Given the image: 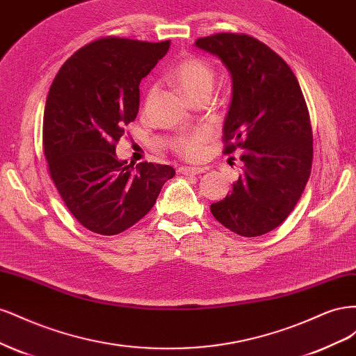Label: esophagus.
<instances>
[{
	"label": "esophagus",
	"instance_id": "34e87169",
	"mask_svg": "<svg viewBox=\"0 0 356 356\" xmlns=\"http://www.w3.org/2000/svg\"><path fill=\"white\" fill-rule=\"evenodd\" d=\"M178 172L181 175H197L202 174L203 168H187V166H182L178 169Z\"/></svg>",
	"mask_w": 356,
	"mask_h": 356
}]
</instances>
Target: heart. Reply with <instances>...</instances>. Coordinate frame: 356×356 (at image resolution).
<instances>
[{
    "label": "heart",
    "instance_id": "obj_1",
    "mask_svg": "<svg viewBox=\"0 0 356 356\" xmlns=\"http://www.w3.org/2000/svg\"><path fill=\"white\" fill-rule=\"evenodd\" d=\"M172 80L178 88L184 92L190 99L196 96L211 93L215 84V70L209 62L200 58H186L172 70ZM154 89L149 90V95ZM211 132L208 129H199L196 132L178 136L174 141L175 152L188 159H196L200 156L203 145L209 141Z\"/></svg>",
    "mask_w": 356,
    "mask_h": 356
}]
</instances>
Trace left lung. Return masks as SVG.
I'll return each mask as SVG.
<instances>
[{
    "label": "left lung",
    "instance_id": "8db88e82",
    "mask_svg": "<svg viewBox=\"0 0 356 356\" xmlns=\"http://www.w3.org/2000/svg\"><path fill=\"white\" fill-rule=\"evenodd\" d=\"M195 44L232 75L224 153L243 149L239 179L211 212L245 238L266 234L286 220L310 177L314 136L305 96L286 62L254 37L221 32Z\"/></svg>",
    "mask_w": 356,
    "mask_h": 356
}]
</instances>
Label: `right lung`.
<instances>
[{
  "label": "right lung",
  "mask_w": 356,
  "mask_h": 356,
  "mask_svg": "<svg viewBox=\"0 0 356 356\" xmlns=\"http://www.w3.org/2000/svg\"><path fill=\"white\" fill-rule=\"evenodd\" d=\"M170 41L106 37L81 47L53 80L42 118V148L50 177L77 221L111 236L132 227L154 207L175 169L124 165L115 144L136 118L139 83Z\"/></svg>",
  "instance_id": "right-lung-1"
}]
</instances>
